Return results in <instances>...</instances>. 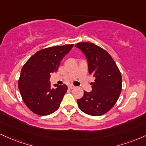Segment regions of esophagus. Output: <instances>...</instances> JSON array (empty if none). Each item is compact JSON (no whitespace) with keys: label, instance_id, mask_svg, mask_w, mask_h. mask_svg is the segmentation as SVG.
I'll list each match as a JSON object with an SVG mask.
<instances>
[{"label":"esophagus","instance_id":"1","mask_svg":"<svg viewBox=\"0 0 146 146\" xmlns=\"http://www.w3.org/2000/svg\"><path fill=\"white\" fill-rule=\"evenodd\" d=\"M68 88H69V89H73V88H75V86H73V85H69V86H68Z\"/></svg>","mask_w":146,"mask_h":146}]
</instances>
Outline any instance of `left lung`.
I'll use <instances>...</instances> for the list:
<instances>
[{"label": "left lung", "instance_id": "obj_1", "mask_svg": "<svg viewBox=\"0 0 146 146\" xmlns=\"http://www.w3.org/2000/svg\"><path fill=\"white\" fill-rule=\"evenodd\" d=\"M87 59L88 72L95 78L90 92H84L78 99L79 108L94 116L107 113L115 104L122 90V76L111 56L94 43H78L75 45Z\"/></svg>", "mask_w": 146, "mask_h": 146}]
</instances>
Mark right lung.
I'll return each instance as SVG.
<instances>
[{
	"instance_id": "1",
	"label": "right lung",
	"mask_w": 146,
	"mask_h": 146,
	"mask_svg": "<svg viewBox=\"0 0 146 146\" xmlns=\"http://www.w3.org/2000/svg\"><path fill=\"white\" fill-rule=\"evenodd\" d=\"M74 44L54 46L35 53L22 68L18 88L26 106L33 113L47 115L59 108L67 86L54 84L51 88L50 73L58 71L63 58Z\"/></svg>"
}]
</instances>
